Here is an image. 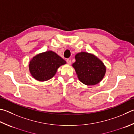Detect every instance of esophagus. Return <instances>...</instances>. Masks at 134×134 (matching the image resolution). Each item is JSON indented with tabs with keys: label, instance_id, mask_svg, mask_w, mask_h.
Segmentation results:
<instances>
[{
	"label": "esophagus",
	"instance_id": "obj_1",
	"mask_svg": "<svg viewBox=\"0 0 134 134\" xmlns=\"http://www.w3.org/2000/svg\"><path fill=\"white\" fill-rule=\"evenodd\" d=\"M66 62H67V64H69V65H70L71 64V60H70V59H67V60H66Z\"/></svg>",
	"mask_w": 134,
	"mask_h": 134
}]
</instances>
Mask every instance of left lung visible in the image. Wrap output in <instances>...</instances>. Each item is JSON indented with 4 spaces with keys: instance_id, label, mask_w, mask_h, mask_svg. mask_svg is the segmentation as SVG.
<instances>
[{
    "instance_id": "obj_1",
    "label": "left lung",
    "mask_w": 134,
    "mask_h": 134,
    "mask_svg": "<svg viewBox=\"0 0 134 134\" xmlns=\"http://www.w3.org/2000/svg\"><path fill=\"white\" fill-rule=\"evenodd\" d=\"M75 58V62L72 65L81 82L87 86H92L103 80L106 67L96 56L87 52H81L77 53Z\"/></svg>"
}]
</instances>
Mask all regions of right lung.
<instances>
[{
	"instance_id": "1",
	"label": "right lung",
	"mask_w": 134,
	"mask_h": 134,
	"mask_svg": "<svg viewBox=\"0 0 134 134\" xmlns=\"http://www.w3.org/2000/svg\"><path fill=\"white\" fill-rule=\"evenodd\" d=\"M65 64V61L56 53L47 51L32 58L29 63V70L34 79L45 81L53 77L59 67Z\"/></svg>"
}]
</instances>
